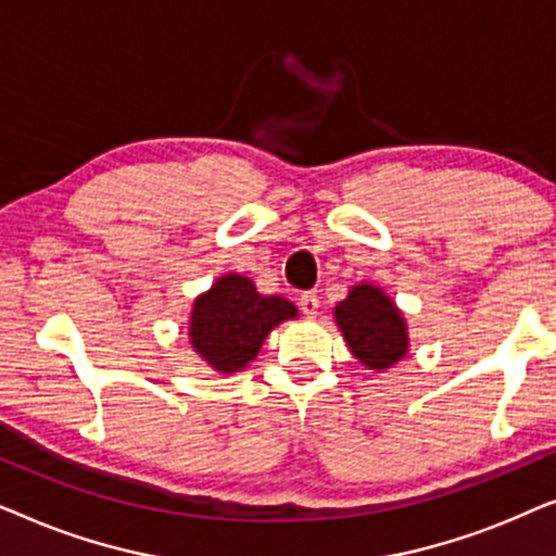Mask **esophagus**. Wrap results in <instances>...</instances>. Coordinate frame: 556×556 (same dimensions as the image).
Segmentation results:
<instances>
[{
	"label": "esophagus",
	"mask_w": 556,
	"mask_h": 556,
	"mask_svg": "<svg viewBox=\"0 0 556 556\" xmlns=\"http://www.w3.org/2000/svg\"><path fill=\"white\" fill-rule=\"evenodd\" d=\"M299 306H301V311H303V314H306L308 318H314V316L318 314V295H316L314 291H306V293H301V299H299Z\"/></svg>",
	"instance_id": "obj_1"
}]
</instances>
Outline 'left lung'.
I'll return each mask as SVG.
<instances>
[{"instance_id": "1", "label": "left lung", "mask_w": 556, "mask_h": 556, "mask_svg": "<svg viewBox=\"0 0 556 556\" xmlns=\"http://www.w3.org/2000/svg\"><path fill=\"white\" fill-rule=\"evenodd\" d=\"M333 321L362 367L384 371L409 352L405 314L382 288L367 280L352 286L346 299L337 303Z\"/></svg>"}]
</instances>
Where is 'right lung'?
I'll use <instances>...</instances> for the list:
<instances>
[{
    "label": "right lung",
    "instance_id": "add662e5",
    "mask_svg": "<svg viewBox=\"0 0 556 556\" xmlns=\"http://www.w3.org/2000/svg\"><path fill=\"white\" fill-rule=\"evenodd\" d=\"M291 318H299V308L283 295H263L248 276L225 273L194 299L187 333L212 369L232 375L245 369L268 333Z\"/></svg>",
    "mask_w": 556,
    "mask_h": 556
}]
</instances>
